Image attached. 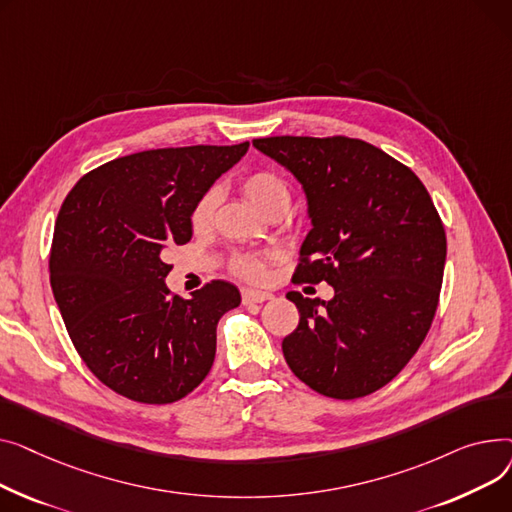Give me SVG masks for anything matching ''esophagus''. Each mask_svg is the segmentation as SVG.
<instances>
[{
    "label": "esophagus",
    "instance_id": "obj_1",
    "mask_svg": "<svg viewBox=\"0 0 512 512\" xmlns=\"http://www.w3.org/2000/svg\"><path fill=\"white\" fill-rule=\"evenodd\" d=\"M270 297H273V293H270V291H256V289H244L242 291L244 304H262Z\"/></svg>",
    "mask_w": 512,
    "mask_h": 512
}]
</instances>
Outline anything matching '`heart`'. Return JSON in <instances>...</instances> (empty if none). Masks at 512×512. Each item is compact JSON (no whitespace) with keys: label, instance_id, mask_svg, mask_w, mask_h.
Listing matches in <instances>:
<instances>
[{"label":"heart","instance_id":"b5f03b06","mask_svg":"<svg viewBox=\"0 0 512 512\" xmlns=\"http://www.w3.org/2000/svg\"><path fill=\"white\" fill-rule=\"evenodd\" d=\"M242 192L246 198L260 210L262 215H283L289 202H291V190L285 179L270 171V169H258L248 173L242 179ZM219 202V190L210 188L206 190L194 204L190 213V227L194 233L206 231L213 225L215 208ZM273 252L266 254H237L231 258V270L250 283H260L266 279V262L273 258Z\"/></svg>","mask_w":512,"mask_h":512}]
</instances>
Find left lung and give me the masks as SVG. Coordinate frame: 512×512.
<instances>
[{"mask_svg":"<svg viewBox=\"0 0 512 512\" xmlns=\"http://www.w3.org/2000/svg\"><path fill=\"white\" fill-rule=\"evenodd\" d=\"M304 186L312 231L293 283L333 285L330 302L289 291L299 324L283 339L291 372L330 399L393 380L424 343L444 275L446 233L419 177L347 136L252 142Z\"/></svg>","mask_w":512,"mask_h":512,"instance_id":"left-lung-1","label":"left lung"}]
</instances>
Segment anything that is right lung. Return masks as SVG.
Segmentation results:
<instances>
[{
    "mask_svg": "<svg viewBox=\"0 0 512 512\" xmlns=\"http://www.w3.org/2000/svg\"><path fill=\"white\" fill-rule=\"evenodd\" d=\"M233 146L142 150L82 175L53 229L49 277L68 335L117 395L146 405L184 399L213 368L217 322L235 285L173 295L165 250L190 242L196 200L246 155Z\"/></svg>",
    "mask_w": 512,
    "mask_h": 512,
    "instance_id": "1",
    "label": "right lung"
}]
</instances>
